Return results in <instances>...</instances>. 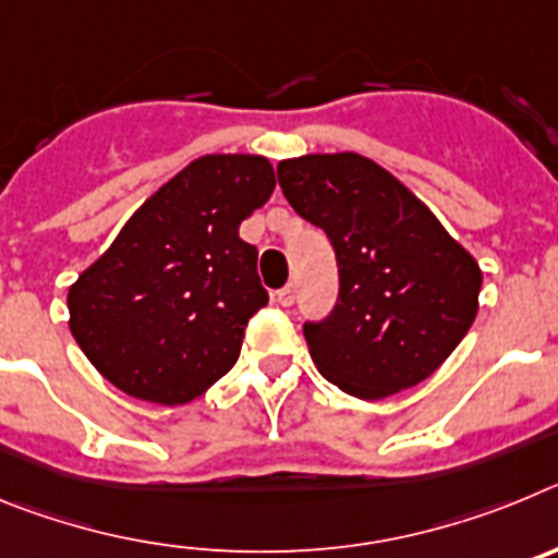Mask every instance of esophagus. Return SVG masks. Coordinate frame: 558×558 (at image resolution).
<instances>
[{
  "label": "esophagus",
  "mask_w": 558,
  "mask_h": 558,
  "mask_svg": "<svg viewBox=\"0 0 558 558\" xmlns=\"http://www.w3.org/2000/svg\"><path fill=\"white\" fill-rule=\"evenodd\" d=\"M276 302L282 304V307H290L295 302V288L293 284H284L282 290H276Z\"/></svg>",
  "instance_id": "1"
}]
</instances>
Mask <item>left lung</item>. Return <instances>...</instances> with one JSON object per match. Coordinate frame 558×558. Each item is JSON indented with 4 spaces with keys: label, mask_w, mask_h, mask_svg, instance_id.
Segmentation results:
<instances>
[{
    "label": "left lung",
    "mask_w": 558,
    "mask_h": 558,
    "mask_svg": "<svg viewBox=\"0 0 558 558\" xmlns=\"http://www.w3.org/2000/svg\"><path fill=\"white\" fill-rule=\"evenodd\" d=\"M304 220L338 256V304L304 324L310 357L357 399L418 386L477 315L481 265L397 175L360 153H307L276 167Z\"/></svg>",
    "instance_id": "1"
}]
</instances>
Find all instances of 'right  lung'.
<instances>
[{"instance_id":"1","label":"right lung","mask_w":558,"mask_h":558,"mask_svg":"<svg viewBox=\"0 0 558 558\" xmlns=\"http://www.w3.org/2000/svg\"><path fill=\"white\" fill-rule=\"evenodd\" d=\"M274 186L265 156H201L153 192L72 282V338L111 386L186 405L234 366L248 318L268 304L240 223Z\"/></svg>"}]
</instances>
